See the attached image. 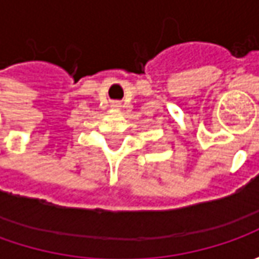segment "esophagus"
Returning <instances> with one entry per match:
<instances>
[{
  "label": "esophagus",
  "instance_id": "1",
  "mask_svg": "<svg viewBox=\"0 0 259 259\" xmlns=\"http://www.w3.org/2000/svg\"><path fill=\"white\" fill-rule=\"evenodd\" d=\"M116 105H118V104H116Z\"/></svg>",
  "mask_w": 259,
  "mask_h": 259
}]
</instances>
